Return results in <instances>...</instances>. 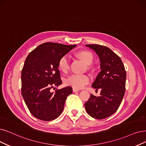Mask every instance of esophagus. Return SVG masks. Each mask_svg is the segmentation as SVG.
<instances>
[{"label": "esophagus", "mask_w": 146, "mask_h": 146, "mask_svg": "<svg viewBox=\"0 0 146 146\" xmlns=\"http://www.w3.org/2000/svg\"><path fill=\"white\" fill-rule=\"evenodd\" d=\"M72 90H73V92H79V91H80V90H79V89H75V88H73Z\"/></svg>", "instance_id": "esophagus-1"}]
</instances>
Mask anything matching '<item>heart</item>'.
I'll return each instance as SVG.
<instances>
[{
    "instance_id": "1",
    "label": "heart",
    "mask_w": 146,
    "mask_h": 146,
    "mask_svg": "<svg viewBox=\"0 0 146 146\" xmlns=\"http://www.w3.org/2000/svg\"><path fill=\"white\" fill-rule=\"evenodd\" d=\"M77 56L82 60L86 65H90L93 60V56L90 51L87 50H83L78 52ZM70 57L68 55L65 54L60 57L58 67L59 69L66 73L68 71L69 67ZM91 78L89 75L87 74H74L66 80L65 83L68 86H70L75 89H82L87 84H88L90 81Z\"/></svg>"
}]
</instances>
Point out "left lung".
Masks as SVG:
<instances>
[{
  "label": "left lung",
  "instance_id": "8db88e82",
  "mask_svg": "<svg viewBox=\"0 0 146 146\" xmlns=\"http://www.w3.org/2000/svg\"><path fill=\"white\" fill-rule=\"evenodd\" d=\"M98 56L100 60L101 72L92 84L98 90L101 89L100 95L91 94L84 104L87 113L92 117L104 119L116 112L125 95L126 74L120 57L103 45L87 44Z\"/></svg>",
  "mask_w": 146,
  "mask_h": 146
}]
</instances>
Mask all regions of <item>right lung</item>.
Here are the masks:
<instances>
[{"instance_id":"right-lung-1","label":"right lung","mask_w":146,"mask_h":146,"mask_svg":"<svg viewBox=\"0 0 146 146\" xmlns=\"http://www.w3.org/2000/svg\"><path fill=\"white\" fill-rule=\"evenodd\" d=\"M76 46L45 42L26 57L21 71V94L34 117L51 121L62 113L66 98L72 92V87H63L55 92L50 89L62 82L58 69L60 57Z\"/></svg>"}]
</instances>
